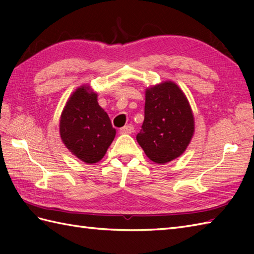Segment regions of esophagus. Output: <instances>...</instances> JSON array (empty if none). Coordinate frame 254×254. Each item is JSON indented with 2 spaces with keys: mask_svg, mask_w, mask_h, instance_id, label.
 <instances>
[{
  "mask_svg": "<svg viewBox=\"0 0 254 254\" xmlns=\"http://www.w3.org/2000/svg\"><path fill=\"white\" fill-rule=\"evenodd\" d=\"M134 132V127L131 124H128V126H126L120 128V133L121 134H131Z\"/></svg>",
  "mask_w": 254,
  "mask_h": 254,
  "instance_id": "34e87169",
  "label": "esophagus"
}]
</instances>
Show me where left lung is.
<instances>
[{"label":"left lung","instance_id":"left-lung-1","mask_svg":"<svg viewBox=\"0 0 254 254\" xmlns=\"http://www.w3.org/2000/svg\"><path fill=\"white\" fill-rule=\"evenodd\" d=\"M145 118L137 143L147 157L164 165L186 152L194 134V117L185 93L171 80L145 90Z\"/></svg>","mask_w":254,"mask_h":254}]
</instances>
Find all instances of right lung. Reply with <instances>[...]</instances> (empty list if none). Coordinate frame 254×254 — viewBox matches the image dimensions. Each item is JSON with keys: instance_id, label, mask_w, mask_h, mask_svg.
<instances>
[{"instance_id": "obj_1", "label": "right lung", "mask_w": 254, "mask_h": 254, "mask_svg": "<svg viewBox=\"0 0 254 254\" xmlns=\"http://www.w3.org/2000/svg\"><path fill=\"white\" fill-rule=\"evenodd\" d=\"M96 91L82 85L73 91L60 118V136L75 157L91 165L104 158L116 128L98 104Z\"/></svg>"}]
</instances>
